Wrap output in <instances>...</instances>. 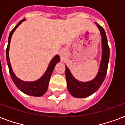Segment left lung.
<instances>
[{"label": "left lung", "instance_id": "left-lung-1", "mask_svg": "<svg viewBox=\"0 0 125 125\" xmlns=\"http://www.w3.org/2000/svg\"><path fill=\"white\" fill-rule=\"evenodd\" d=\"M96 25L100 31L102 43V58L96 77L91 81L85 83L79 81L73 77L69 69L65 66V77L67 88L70 94L75 98H86L92 95L100 87L107 74L109 59V47L107 44V37L104 29L98 23Z\"/></svg>", "mask_w": 125, "mask_h": 125}]
</instances>
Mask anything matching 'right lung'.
Listing matches in <instances>:
<instances>
[{"instance_id": "add662e5", "label": "right lung", "mask_w": 125, "mask_h": 125, "mask_svg": "<svg viewBox=\"0 0 125 125\" xmlns=\"http://www.w3.org/2000/svg\"><path fill=\"white\" fill-rule=\"evenodd\" d=\"M25 20V19L21 20L16 26L12 29L10 33L9 37H8V43L7 48L6 50V61H7L8 65V69H9L10 75L11 76L12 81L16 84L20 90L25 94L33 96H42L48 89V84L50 81V77L52 75V73L54 71V69L57 63L60 61V56L58 55H56L54 58L52 59V61L50 62V64L48 65L47 70L46 71L45 73L44 74L43 76L41 79L37 80L36 81L33 82H25L19 79L16 75H14L12 71V67L10 63L9 60V48L10 44V40L12 37V34L14 33V31L16 30V28L18 27L19 25H20L22 21Z\"/></svg>"}]
</instances>
